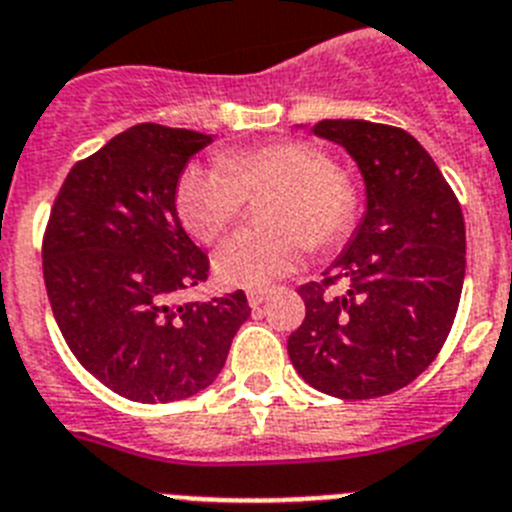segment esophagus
Listing matches in <instances>:
<instances>
[{"instance_id": "1", "label": "esophagus", "mask_w": 512, "mask_h": 512, "mask_svg": "<svg viewBox=\"0 0 512 512\" xmlns=\"http://www.w3.org/2000/svg\"><path fill=\"white\" fill-rule=\"evenodd\" d=\"M265 299H268V291H250V293H247V301H250L252 309H257V306L265 304Z\"/></svg>"}]
</instances>
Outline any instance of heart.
Segmentation results:
<instances>
[{
    "label": "heart",
    "mask_w": 512,
    "mask_h": 512,
    "mask_svg": "<svg viewBox=\"0 0 512 512\" xmlns=\"http://www.w3.org/2000/svg\"><path fill=\"white\" fill-rule=\"evenodd\" d=\"M270 190V231H239L216 255V275L226 286H273L299 270L309 244H337L358 219L353 180L306 141H273L231 151L219 162L190 164L177 180L175 203L190 234L211 244L239 219L244 195Z\"/></svg>",
    "instance_id": "obj_1"
}]
</instances>
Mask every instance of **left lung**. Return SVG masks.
<instances>
[{"label":"left lung","mask_w":512,"mask_h":512,"mask_svg":"<svg viewBox=\"0 0 512 512\" xmlns=\"http://www.w3.org/2000/svg\"><path fill=\"white\" fill-rule=\"evenodd\" d=\"M314 136L348 151L366 213L306 304L288 355L301 379L340 399H373L415 381L451 332L466 273L464 213L420 141L368 121H319ZM337 282L340 294L330 292Z\"/></svg>","instance_id":"8db88e82"}]
</instances>
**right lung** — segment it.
<instances>
[{
  "mask_svg": "<svg viewBox=\"0 0 512 512\" xmlns=\"http://www.w3.org/2000/svg\"><path fill=\"white\" fill-rule=\"evenodd\" d=\"M211 133L139 123L71 167L43 237V278L71 353L131 402L188 399L213 384L250 317L242 291L175 296L208 278L175 190Z\"/></svg>",
  "mask_w": 512,
  "mask_h": 512,
  "instance_id": "1",
  "label": "right lung"
}]
</instances>
